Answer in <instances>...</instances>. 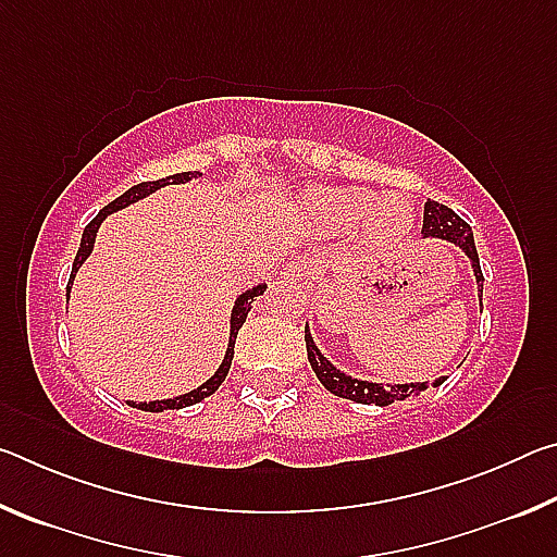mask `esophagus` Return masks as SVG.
Segmentation results:
<instances>
[{
    "label": "esophagus",
    "instance_id": "esophagus-1",
    "mask_svg": "<svg viewBox=\"0 0 557 557\" xmlns=\"http://www.w3.org/2000/svg\"><path fill=\"white\" fill-rule=\"evenodd\" d=\"M317 272L314 258H297L282 270V282H309Z\"/></svg>",
    "mask_w": 557,
    "mask_h": 557
}]
</instances>
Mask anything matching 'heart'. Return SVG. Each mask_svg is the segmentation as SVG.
<instances>
[{
  "label": "heart",
  "mask_w": 557,
  "mask_h": 557,
  "mask_svg": "<svg viewBox=\"0 0 557 557\" xmlns=\"http://www.w3.org/2000/svg\"><path fill=\"white\" fill-rule=\"evenodd\" d=\"M301 213L322 233L363 231L379 243L403 238L414 223V206L403 194L375 199L369 188L314 186L301 196Z\"/></svg>",
  "instance_id": "1"
}]
</instances>
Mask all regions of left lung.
<instances>
[{
	"instance_id": "left-lung-1",
	"label": "left lung",
	"mask_w": 557,
	"mask_h": 557,
	"mask_svg": "<svg viewBox=\"0 0 557 557\" xmlns=\"http://www.w3.org/2000/svg\"><path fill=\"white\" fill-rule=\"evenodd\" d=\"M422 235H425V238H442L447 243H455L457 248L467 252V258L471 260V270H474V277H476L479 305H482L484 275H482V268H479L474 233H471L469 223L461 221L459 215L451 209H447L445 203L428 201L425 203V219H422ZM305 342H307V358H309V363H312V371L317 373V379L322 381V385L329 393L338 395V398L363 403V405H391L395 400L412 398V395H420V393H425L428 388H437V385L445 383V375H440V379L432 381V383L430 381H422V383H373V381L354 379V375H346L344 371H338L332 361H326V356L319 351L312 334H309V326H305Z\"/></svg>"
}]
</instances>
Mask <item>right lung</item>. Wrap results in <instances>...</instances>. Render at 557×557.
<instances>
[{
	"label": "right lung",
	"mask_w": 557,
	"mask_h": 557,
	"mask_svg": "<svg viewBox=\"0 0 557 557\" xmlns=\"http://www.w3.org/2000/svg\"><path fill=\"white\" fill-rule=\"evenodd\" d=\"M201 176V172H182V174H172L166 178H157V182H143L137 186L127 188L125 194L117 196L115 201L108 203L106 209H102L96 219H92L86 231H83V238H81V248L78 252H75V260H73V270H71V280H69V287H65V295H71V285H73V277L75 272H78V268L83 265V262L88 260V256L92 252V243H96V235H98V228L100 223L108 219L110 213H115L120 209H125V206L135 203L139 199H145V196L154 194L157 188L162 186H169V184H186L191 182V178ZM268 289V285H258L252 289H245L243 295L235 299L233 305V312H231V336H228V348H225V356H223V363L219 366V371H215L209 381H206L203 385H199V388H194L191 393H184V395H176V398H166V400H152V403H135L129 400L132 408H139V410H147V412H162V410H178V408H188V405H196L201 403L203 398H209V395H213L215 391L221 388V383L225 381V375H228L231 371V361H233V348H235V336H238V329L245 324V317H248L250 307H252V299L260 297L262 292Z\"/></svg>",
	"instance_id": "obj_1"
}]
</instances>
